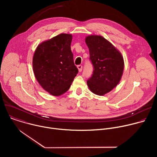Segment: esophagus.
<instances>
[{"label":"esophagus","instance_id":"esophagus-1","mask_svg":"<svg viewBox=\"0 0 157 157\" xmlns=\"http://www.w3.org/2000/svg\"><path fill=\"white\" fill-rule=\"evenodd\" d=\"M78 70L79 72H81L82 71V66L81 64H79L78 65Z\"/></svg>","mask_w":157,"mask_h":157}]
</instances>
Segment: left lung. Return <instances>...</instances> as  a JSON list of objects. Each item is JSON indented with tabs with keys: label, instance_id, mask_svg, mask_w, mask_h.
Wrapping results in <instances>:
<instances>
[{
	"label": "left lung",
	"instance_id": "1",
	"mask_svg": "<svg viewBox=\"0 0 157 157\" xmlns=\"http://www.w3.org/2000/svg\"><path fill=\"white\" fill-rule=\"evenodd\" d=\"M85 41L94 69L87 81V86L94 94L104 95L121 80L124 66L123 57L113 44L101 36H88Z\"/></svg>",
	"mask_w": 157,
	"mask_h": 157
}]
</instances>
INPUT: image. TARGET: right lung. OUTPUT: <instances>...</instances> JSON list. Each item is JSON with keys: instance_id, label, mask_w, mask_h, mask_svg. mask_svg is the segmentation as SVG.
Masks as SVG:
<instances>
[{"instance_id": "obj_1", "label": "right lung", "mask_w": 157, "mask_h": 157, "mask_svg": "<svg viewBox=\"0 0 157 157\" xmlns=\"http://www.w3.org/2000/svg\"><path fill=\"white\" fill-rule=\"evenodd\" d=\"M72 35L61 33L41 43L33 58L35 76L44 90L60 96L68 90L78 69L71 50Z\"/></svg>"}]
</instances>
